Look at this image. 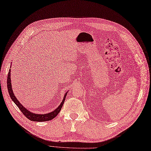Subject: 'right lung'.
Masks as SVG:
<instances>
[{
	"instance_id": "right-lung-1",
	"label": "right lung",
	"mask_w": 151,
	"mask_h": 151,
	"mask_svg": "<svg viewBox=\"0 0 151 151\" xmlns=\"http://www.w3.org/2000/svg\"><path fill=\"white\" fill-rule=\"evenodd\" d=\"M11 81H10V69L9 70V71L8 73V76H7V88H8V91L10 94V96L13 100V101L15 103V104L17 106V107L19 108V109L21 111V112L24 114V116L26 117L27 118L29 119L30 121H37V122H42V121H50L52 120L53 118H55L56 116H57L59 112L60 111L61 108L63 106V104L64 103L65 98L66 96L67 92L64 96V98L63 99L62 102L60 104L59 106L53 112H51L48 114H37L35 113H33L32 112H30V111L25 109V107H24L23 105H22L21 103L19 101V100L16 98L15 96L14 95V94L13 93L12 89V85H11Z\"/></svg>"
}]
</instances>
